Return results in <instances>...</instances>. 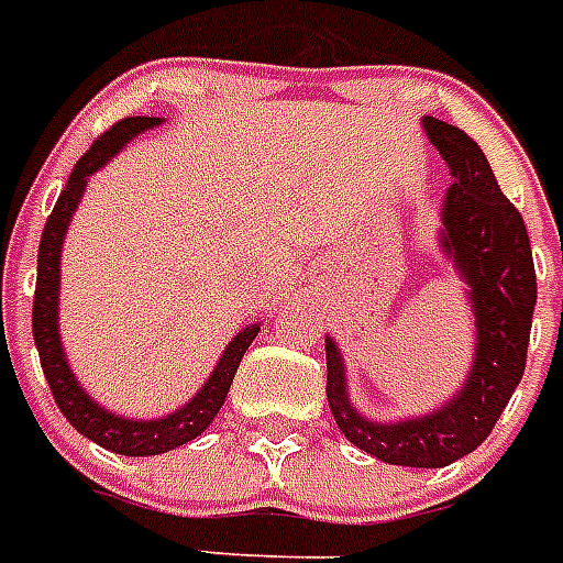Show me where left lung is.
<instances>
[{"instance_id": "obj_1", "label": "left lung", "mask_w": 563, "mask_h": 563, "mask_svg": "<svg viewBox=\"0 0 563 563\" xmlns=\"http://www.w3.org/2000/svg\"><path fill=\"white\" fill-rule=\"evenodd\" d=\"M420 125L452 177L438 245L466 286L475 323L470 372L432 412L372 420L352 404L343 354L325 334V398L334 423L357 450L384 464L438 470L478 450L521 384L538 289L523 217L504 197L481 145L434 117H420Z\"/></svg>"}]
</instances>
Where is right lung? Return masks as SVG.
<instances>
[{"label":"right lung","mask_w":563,"mask_h":563,"mask_svg":"<svg viewBox=\"0 0 563 563\" xmlns=\"http://www.w3.org/2000/svg\"><path fill=\"white\" fill-rule=\"evenodd\" d=\"M163 122L165 120H159V117H129V120L111 125L88 148V154L79 157L68 183H65L63 194H59V200H56L54 211H51L48 223L42 229L40 260H36L33 343H36V352H40L42 372L48 377L56 406L68 418L70 427L77 429L79 434H85L88 441L99 443V446H106V450L117 452V455L129 457L163 455V452H172L183 446V443L200 438L209 429L211 420H214V415L220 412V406L225 404V395H229L231 380H234V372H238L240 361H243L245 349L252 346V340L260 332V323L243 325L229 340V346L223 349L220 361L211 369L209 380L194 391V398L188 404L163 415V418L143 420L111 412L108 406L91 398V391H85L77 372L70 369L68 354H65L63 346V334H59V277H63L59 268H63L65 234H68V225L74 220V211L79 209V200H82L91 174L106 168L134 136L145 134L151 129H159Z\"/></svg>","instance_id":"obj_1"}]
</instances>
